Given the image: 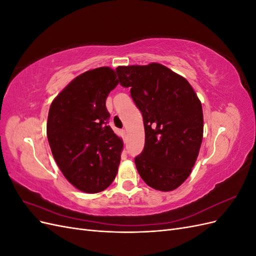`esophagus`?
<instances>
[{"label": "esophagus", "mask_w": 256, "mask_h": 256, "mask_svg": "<svg viewBox=\"0 0 256 256\" xmlns=\"http://www.w3.org/2000/svg\"><path fill=\"white\" fill-rule=\"evenodd\" d=\"M120 134H122V141L125 142L126 141V130L125 129H122V131H120Z\"/></svg>", "instance_id": "obj_1"}]
</instances>
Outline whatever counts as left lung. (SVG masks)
Here are the masks:
<instances>
[{
  "label": "left lung",
  "mask_w": 256,
  "mask_h": 256,
  "mask_svg": "<svg viewBox=\"0 0 256 256\" xmlns=\"http://www.w3.org/2000/svg\"><path fill=\"white\" fill-rule=\"evenodd\" d=\"M118 81L143 116L145 145L134 158L150 187L172 191L187 180L203 140V110L189 82L166 66H120Z\"/></svg>",
  "instance_id": "8db88e82"
}]
</instances>
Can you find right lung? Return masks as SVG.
<instances>
[{
	"mask_svg": "<svg viewBox=\"0 0 256 256\" xmlns=\"http://www.w3.org/2000/svg\"><path fill=\"white\" fill-rule=\"evenodd\" d=\"M118 84L113 69H92L69 83L50 106L47 136L54 160L83 192L106 189L118 174L122 141L109 126L106 106Z\"/></svg>",
	"mask_w": 256,
	"mask_h": 256,
	"instance_id": "obj_1",
	"label": "right lung"
}]
</instances>
